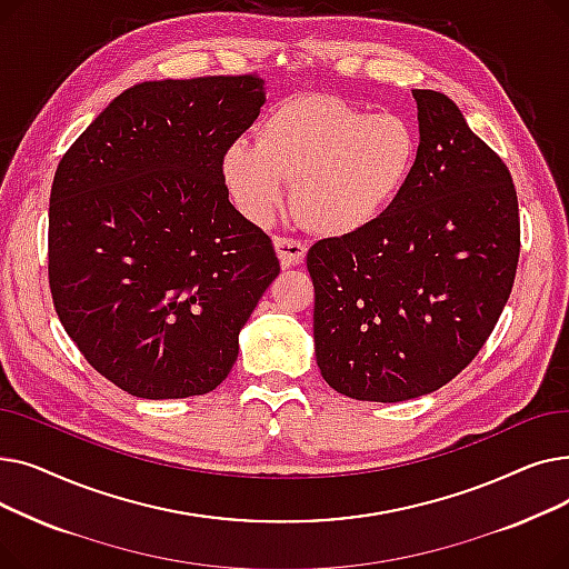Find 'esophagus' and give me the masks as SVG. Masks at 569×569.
Masks as SVG:
<instances>
[{"label": "esophagus", "instance_id": "34e87169", "mask_svg": "<svg viewBox=\"0 0 569 569\" xmlns=\"http://www.w3.org/2000/svg\"><path fill=\"white\" fill-rule=\"evenodd\" d=\"M274 249L283 267H295L305 262L307 258V244L297 242V239H290V237H274Z\"/></svg>", "mask_w": 569, "mask_h": 569}]
</instances>
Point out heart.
<instances>
[{
  "mask_svg": "<svg viewBox=\"0 0 569 569\" xmlns=\"http://www.w3.org/2000/svg\"><path fill=\"white\" fill-rule=\"evenodd\" d=\"M417 161L420 136L408 117L307 94L269 112L256 142H230L221 174L249 221L272 219L292 179L297 214L320 234L343 237L390 212Z\"/></svg>",
  "mask_w": 569,
  "mask_h": 569,
  "instance_id": "obj_1",
  "label": "heart"
}]
</instances>
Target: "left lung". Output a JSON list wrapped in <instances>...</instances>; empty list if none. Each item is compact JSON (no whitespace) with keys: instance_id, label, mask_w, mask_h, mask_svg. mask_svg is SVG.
<instances>
[{"instance_id":"obj_1","label":"left lung","mask_w":569,"mask_h":569,"mask_svg":"<svg viewBox=\"0 0 569 569\" xmlns=\"http://www.w3.org/2000/svg\"><path fill=\"white\" fill-rule=\"evenodd\" d=\"M420 161L373 226L309 249L316 362L357 401L397 403L450 382L480 352L512 292V174L452 99L412 89Z\"/></svg>"}]
</instances>
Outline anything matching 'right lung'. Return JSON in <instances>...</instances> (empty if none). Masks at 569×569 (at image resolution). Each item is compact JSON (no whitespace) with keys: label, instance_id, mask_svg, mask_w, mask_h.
I'll use <instances>...</instances> for the list:
<instances>
[{"label":"right lung","instance_id":"1","mask_svg":"<svg viewBox=\"0 0 569 569\" xmlns=\"http://www.w3.org/2000/svg\"><path fill=\"white\" fill-rule=\"evenodd\" d=\"M264 106L256 76L147 80L59 161L48 274L67 335L140 399L212 392L279 274L269 239L228 200L226 147Z\"/></svg>","mask_w":569,"mask_h":569}]
</instances>
